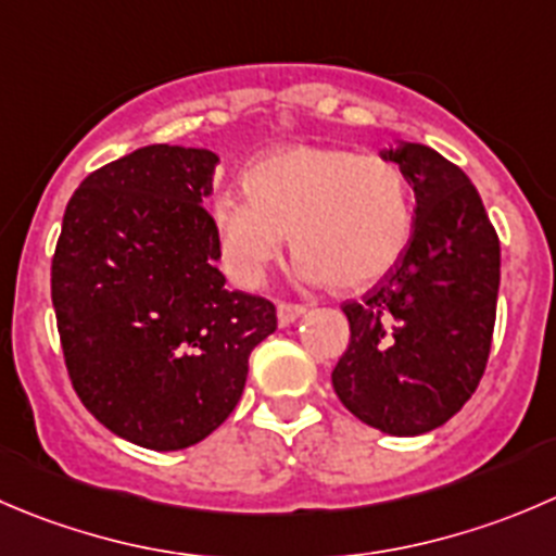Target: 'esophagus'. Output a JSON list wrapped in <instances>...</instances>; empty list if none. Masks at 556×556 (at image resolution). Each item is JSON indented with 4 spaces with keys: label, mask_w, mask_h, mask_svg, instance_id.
<instances>
[{
    "label": "esophagus",
    "mask_w": 556,
    "mask_h": 556,
    "mask_svg": "<svg viewBox=\"0 0 556 556\" xmlns=\"http://www.w3.org/2000/svg\"><path fill=\"white\" fill-rule=\"evenodd\" d=\"M304 306L301 304H279L277 306V320H279V326H290V323H295L299 320L301 315H304Z\"/></svg>",
    "instance_id": "34e87169"
}]
</instances>
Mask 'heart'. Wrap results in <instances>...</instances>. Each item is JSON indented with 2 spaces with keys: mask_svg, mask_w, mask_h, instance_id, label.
<instances>
[{
  "mask_svg": "<svg viewBox=\"0 0 556 556\" xmlns=\"http://www.w3.org/2000/svg\"><path fill=\"white\" fill-rule=\"evenodd\" d=\"M244 195L212 208L225 271L257 288L290 236L301 277L339 293L382 282L413 236V201L399 165L337 147H288L244 170Z\"/></svg>",
  "mask_w": 556,
  "mask_h": 556,
  "instance_id": "heart-1",
  "label": "heart"
}]
</instances>
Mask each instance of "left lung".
<instances>
[{
  "mask_svg": "<svg viewBox=\"0 0 556 556\" xmlns=\"http://www.w3.org/2000/svg\"><path fill=\"white\" fill-rule=\"evenodd\" d=\"M415 192L399 266L342 312L350 344L333 366L339 402L369 427L415 438L476 393L492 350L500 239L467 174L421 143L380 152Z\"/></svg>",
  "mask_w": 556,
  "mask_h": 556,
  "instance_id": "8db88e82",
  "label": "left lung"
}]
</instances>
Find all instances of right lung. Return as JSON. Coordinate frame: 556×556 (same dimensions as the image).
Listing matches in <instances>:
<instances>
[{"label": "right lung", "mask_w": 556, "mask_h": 556, "mask_svg": "<svg viewBox=\"0 0 556 556\" xmlns=\"http://www.w3.org/2000/svg\"><path fill=\"white\" fill-rule=\"evenodd\" d=\"M219 157L154 143L86 176L51 263L70 380L116 438L201 443L244 393L250 353L277 331L271 301L228 290L212 195Z\"/></svg>", "instance_id": "obj_1"}]
</instances>
